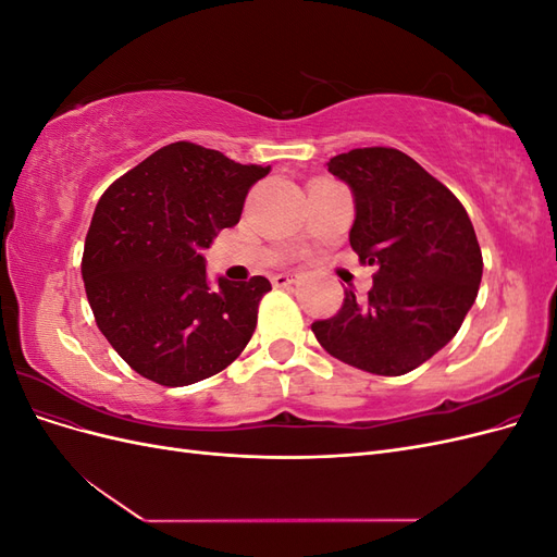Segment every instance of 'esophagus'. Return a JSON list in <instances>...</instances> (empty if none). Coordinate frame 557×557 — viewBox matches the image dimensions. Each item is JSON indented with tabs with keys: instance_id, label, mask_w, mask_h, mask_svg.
I'll use <instances>...</instances> for the list:
<instances>
[{
	"instance_id": "1",
	"label": "esophagus",
	"mask_w": 557,
	"mask_h": 557,
	"mask_svg": "<svg viewBox=\"0 0 557 557\" xmlns=\"http://www.w3.org/2000/svg\"><path fill=\"white\" fill-rule=\"evenodd\" d=\"M272 283H274V288H288V285L295 283V276L293 274H276L272 278Z\"/></svg>"
}]
</instances>
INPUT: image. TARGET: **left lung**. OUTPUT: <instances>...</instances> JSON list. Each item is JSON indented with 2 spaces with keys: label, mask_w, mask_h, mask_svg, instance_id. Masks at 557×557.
Listing matches in <instances>:
<instances>
[{
  "label": "left lung",
  "mask_w": 557,
  "mask_h": 557,
  "mask_svg": "<svg viewBox=\"0 0 557 557\" xmlns=\"http://www.w3.org/2000/svg\"><path fill=\"white\" fill-rule=\"evenodd\" d=\"M356 199L350 246L376 267L364 301L311 325L330 356L401 376L458 334L479 295L483 258L460 199L397 148H352L327 162Z\"/></svg>",
  "instance_id": "left-lung-1"
}]
</instances>
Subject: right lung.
Returning a JSON list of instances; mask_svg holds the SVG:
<instances>
[{"mask_svg": "<svg viewBox=\"0 0 557 557\" xmlns=\"http://www.w3.org/2000/svg\"><path fill=\"white\" fill-rule=\"evenodd\" d=\"M269 166L190 141L156 150L97 201L81 274L97 327L134 372L190 385L239 358L258 325L264 276L207 278L205 248L239 223Z\"/></svg>", "mask_w": 557, "mask_h": 557, "instance_id": "obj_1", "label": "right lung"}]
</instances>
